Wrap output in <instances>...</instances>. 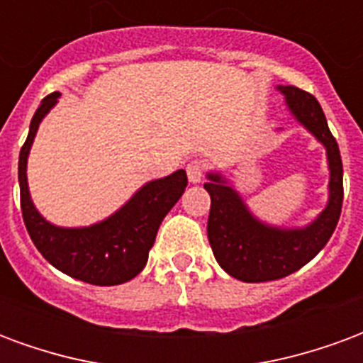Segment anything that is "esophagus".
I'll return each mask as SVG.
<instances>
[{"label": "esophagus", "instance_id": "obj_1", "mask_svg": "<svg viewBox=\"0 0 363 363\" xmlns=\"http://www.w3.org/2000/svg\"><path fill=\"white\" fill-rule=\"evenodd\" d=\"M187 179L189 184H201L203 182V172H205V164L199 160H191L187 164Z\"/></svg>", "mask_w": 363, "mask_h": 363}]
</instances>
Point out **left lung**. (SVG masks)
Masks as SVG:
<instances>
[{
  "instance_id": "1",
  "label": "left lung",
  "mask_w": 363,
  "mask_h": 363,
  "mask_svg": "<svg viewBox=\"0 0 363 363\" xmlns=\"http://www.w3.org/2000/svg\"><path fill=\"white\" fill-rule=\"evenodd\" d=\"M293 119L315 136L326 152L328 199L325 209L303 227H284L262 220L223 172L209 169L205 189L211 195L207 236L218 266L246 284L274 281L317 256L333 236L342 211V160L338 145L318 101L295 86H276Z\"/></svg>"
}]
</instances>
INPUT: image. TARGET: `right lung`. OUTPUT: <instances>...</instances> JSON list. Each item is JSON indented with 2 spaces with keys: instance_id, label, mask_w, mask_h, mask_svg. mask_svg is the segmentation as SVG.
I'll use <instances>...</instances> for the list:
<instances>
[{
  "instance_id": "1",
  "label": "right lung",
  "mask_w": 363,
  "mask_h": 363,
  "mask_svg": "<svg viewBox=\"0 0 363 363\" xmlns=\"http://www.w3.org/2000/svg\"><path fill=\"white\" fill-rule=\"evenodd\" d=\"M58 99L60 94L54 91L40 101L19 154V187L25 227L46 262L66 276L91 285L130 281L145 269L162 220L186 191V169L146 182L115 213L94 225L60 227L46 220L30 197L27 162L38 127Z\"/></svg>"
}]
</instances>
